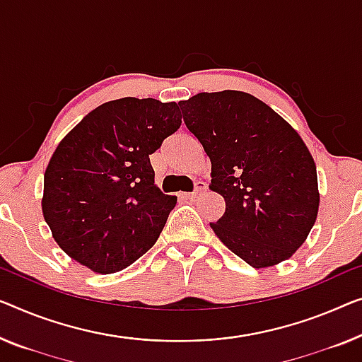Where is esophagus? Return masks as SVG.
<instances>
[{"label":"esophagus","instance_id":"34e87169","mask_svg":"<svg viewBox=\"0 0 362 362\" xmlns=\"http://www.w3.org/2000/svg\"><path fill=\"white\" fill-rule=\"evenodd\" d=\"M204 188H206V185H204V182L197 180V182H195V190H193L192 193H188L187 198H190V199L197 198V195H199V193H202V192L204 190Z\"/></svg>","mask_w":362,"mask_h":362}]
</instances>
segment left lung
<instances>
[{
    "label": "left lung",
    "instance_id": "left-lung-1",
    "mask_svg": "<svg viewBox=\"0 0 362 362\" xmlns=\"http://www.w3.org/2000/svg\"><path fill=\"white\" fill-rule=\"evenodd\" d=\"M183 122L211 160V188L226 211L209 223L253 268L288 260L319 211L317 169L298 132L240 90L199 93L180 102Z\"/></svg>",
    "mask_w": 362,
    "mask_h": 362
}]
</instances>
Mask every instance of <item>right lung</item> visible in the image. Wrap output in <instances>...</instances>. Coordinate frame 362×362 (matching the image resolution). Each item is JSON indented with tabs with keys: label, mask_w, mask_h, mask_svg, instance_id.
Segmentation results:
<instances>
[{
	"label": "right lung",
	"mask_w": 362,
	"mask_h": 362,
	"mask_svg": "<svg viewBox=\"0 0 362 362\" xmlns=\"http://www.w3.org/2000/svg\"><path fill=\"white\" fill-rule=\"evenodd\" d=\"M180 125L175 102L123 97L63 138L43 177L42 211L73 260L109 274L156 244L177 198L154 185L149 154Z\"/></svg>",
	"instance_id": "1"
}]
</instances>
